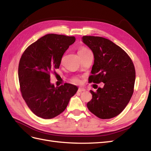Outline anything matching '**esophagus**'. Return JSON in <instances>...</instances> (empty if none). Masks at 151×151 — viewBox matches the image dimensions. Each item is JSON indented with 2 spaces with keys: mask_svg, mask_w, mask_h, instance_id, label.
I'll return each mask as SVG.
<instances>
[{
  "mask_svg": "<svg viewBox=\"0 0 151 151\" xmlns=\"http://www.w3.org/2000/svg\"><path fill=\"white\" fill-rule=\"evenodd\" d=\"M86 91V89L84 88H79L78 89V92H82V91Z\"/></svg>",
  "mask_w": 151,
  "mask_h": 151,
  "instance_id": "1",
  "label": "esophagus"
}]
</instances>
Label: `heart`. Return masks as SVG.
Listing matches in <instances>:
<instances>
[{
  "label": "heart",
  "mask_w": 151,
  "mask_h": 151,
  "mask_svg": "<svg viewBox=\"0 0 151 151\" xmlns=\"http://www.w3.org/2000/svg\"><path fill=\"white\" fill-rule=\"evenodd\" d=\"M89 50H88L87 48H86L84 47H81L80 49H78V54H84L86 52H88V51H89ZM71 81L73 82V83H75V84H79L80 83V81L76 78H73L71 79Z\"/></svg>",
  "instance_id": "1"
}]
</instances>
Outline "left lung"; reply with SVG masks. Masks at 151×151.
<instances>
[{"label": "left lung", "mask_w": 151, "mask_h": 151, "mask_svg": "<svg viewBox=\"0 0 151 151\" xmlns=\"http://www.w3.org/2000/svg\"><path fill=\"white\" fill-rule=\"evenodd\" d=\"M82 40L95 58L89 82L104 84L96 92L90 91L92 99L88 108L100 119L113 118L123 111L132 96L136 79L134 63L127 53L110 40L88 36Z\"/></svg>", "instance_id": "left-lung-1"}]
</instances>
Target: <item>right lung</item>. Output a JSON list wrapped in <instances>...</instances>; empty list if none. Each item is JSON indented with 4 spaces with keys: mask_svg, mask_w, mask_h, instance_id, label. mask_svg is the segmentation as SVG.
Wrapping results in <instances>:
<instances>
[{
    "mask_svg": "<svg viewBox=\"0 0 151 151\" xmlns=\"http://www.w3.org/2000/svg\"><path fill=\"white\" fill-rule=\"evenodd\" d=\"M76 40L74 36L47 34L28 46L19 61L18 76L22 97L30 110L43 119H52L65 110L78 90L65 83L50 84V74L58 69L62 58Z\"/></svg>",
    "mask_w": 151,
    "mask_h": 151,
    "instance_id": "1",
    "label": "right lung"
}]
</instances>
